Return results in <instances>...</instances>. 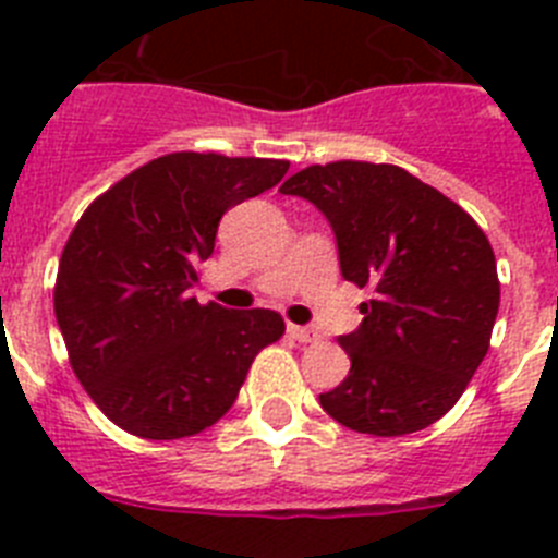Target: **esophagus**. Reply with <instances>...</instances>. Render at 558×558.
<instances>
[{
	"instance_id": "1",
	"label": "esophagus",
	"mask_w": 558,
	"mask_h": 558,
	"mask_svg": "<svg viewBox=\"0 0 558 558\" xmlns=\"http://www.w3.org/2000/svg\"><path fill=\"white\" fill-rule=\"evenodd\" d=\"M288 335L293 340H299V343H315V340L322 338V335L315 332V329L299 327V324H288Z\"/></svg>"
}]
</instances>
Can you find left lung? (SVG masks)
Segmentation results:
<instances>
[{
	"instance_id": "1",
	"label": "left lung",
	"mask_w": 558,
	"mask_h": 558,
	"mask_svg": "<svg viewBox=\"0 0 558 558\" xmlns=\"http://www.w3.org/2000/svg\"><path fill=\"white\" fill-rule=\"evenodd\" d=\"M279 192L327 215L340 274L372 290L340 338L352 368L322 408L349 430L405 436L445 416L489 352L500 282L489 240L447 195L397 165L329 161Z\"/></svg>"
}]
</instances>
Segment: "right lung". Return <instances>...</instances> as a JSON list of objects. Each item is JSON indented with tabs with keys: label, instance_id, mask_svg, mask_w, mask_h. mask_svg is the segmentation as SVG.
I'll use <instances>...</instances> for the list:
<instances>
[{
	"label": "right lung",
	"instance_id": "1",
	"mask_svg": "<svg viewBox=\"0 0 558 558\" xmlns=\"http://www.w3.org/2000/svg\"><path fill=\"white\" fill-rule=\"evenodd\" d=\"M290 161L167 153L88 204L63 245L56 318L72 372L113 425L153 441L206 430L251 363L284 335L274 310L198 304L190 288L226 209L284 179Z\"/></svg>",
	"mask_w": 558,
	"mask_h": 558
}]
</instances>
